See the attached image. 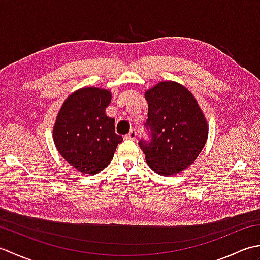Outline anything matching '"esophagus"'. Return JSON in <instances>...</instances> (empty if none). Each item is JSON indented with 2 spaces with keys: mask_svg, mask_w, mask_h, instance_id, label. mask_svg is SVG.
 <instances>
[{
  "mask_svg": "<svg viewBox=\"0 0 260 260\" xmlns=\"http://www.w3.org/2000/svg\"><path fill=\"white\" fill-rule=\"evenodd\" d=\"M137 136V132L135 129H132L128 134L125 135V139L126 140H131V141H134Z\"/></svg>",
  "mask_w": 260,
  "mask_h": 260,
  "instance_id": "esophagus-1",
  "label": "esophagus"
}]
</instances>
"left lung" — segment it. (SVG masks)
I'll use <instances>...</instances> for the list:
<instances>
[{
  "label": "left lung",
  "instance_id": "obj_1",
  "mask_svg": "<svg viewBox=\"0 0 260 260\" xmlns=\"http://www.w3.org/2000/svg\"><path fill=\"white\" fill-rule=\"evenodd\" d=\"M145 98L148 140L141 139L139 145L157 174L179 173L196 161L206 144L207 120L196 98L178 82H159Z\"/></svg>",
  "mask_w": 260,
  "mask_h": 260
}]
</instances>
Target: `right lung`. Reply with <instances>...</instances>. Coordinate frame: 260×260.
<instances>
[{
	"instance_id": "1",
	"label": "right lung",
	"mask_w": 260,
	"mask_h": 260,
	"mask_svg": "<svg viewBox=\"0 0 260 260\" xmlns=\"http://www.w3.org/2000/svg\"><path fill=\"white\" fill-rule=\"evenodd\" d=\"M110 92L81 88L66 99L53 127L57 150L71 167L97 174L112 161L123 137L115 133V119L105 114Z\"/></svg>"
}]
</instances>
